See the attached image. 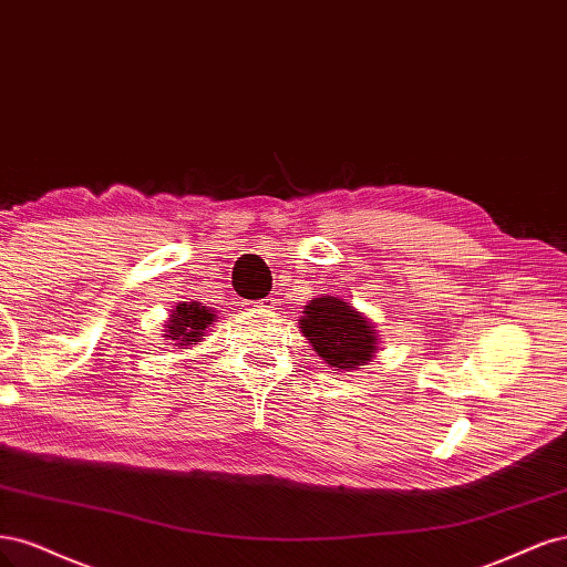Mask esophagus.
Segmentation results:
<instances>
[{"instance_id":"1","label":"esophagus","mask_w":567,"mask_h":567,"mask_svg":"<svg viewBox=\"0 0 567 567\" xmlns=\"http://www.w3.org/2000/svg\"><path fill=\"white\" fill-rule=\"evenodd\" d=\"M257 306H259V308H268V310H272V308H276V299H272V297H266V299L257 301Z\"/></svg>"}]
</instances>
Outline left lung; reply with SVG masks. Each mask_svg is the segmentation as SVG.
<instances>
[{
  "mask_svg": "<svg viewBox=\"0 0 567 567\" xmlns=\"http://www.w3.org/2000/svg\"><path fill=\"white\" fill-rule=\"evenodd\" d=\"M301 332L316 353L339 370H358L377 351V332L370 320L337 297L313 299L301 318Z\"/></svg>",
  "mask_w": 567,
  "mask_h": 567,
  "instance_id": "left-lung-1",
  "label": "left lung"
}]
</instances>
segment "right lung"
I'll list each match as a JSON object with an SVG mask.
<instances>
[{"mask_svg":"<svg viewBox=\"0 0 567 567\" xmlns=\"http://www.w3.org/2000/svg\"><path fill=\"white\" fill-rule=\"evenodd\" d=\"M212 322H214V313L207 306H199L195 301L178 303L169 318L167 337L172 341H178V346H188L190 341L205 337V330Z\"/></svg>","mask_w":567,"mask_h":567,"instance_id":"right-lung-1","label":"right lung"}]
</instances>
